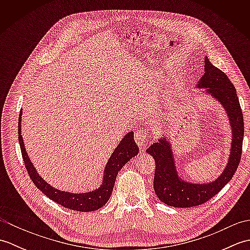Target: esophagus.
<instances>
[{
  "mask_svg": "<svg viewBox=\"0 0 250 250\" xmlns=\"http://www.w3.org/2000/svg\"><path fill=\"white\" fill-rule=\"evenodd\" d=\"M134 139H135L136 144L139 145L140 147H142V146H144L145 142L149 141L151 139V134L146 129L141 128V129L135 131Z\"/></svg>",
  "mask_w": 250,
  "mask_h": 250,
  "instance_id": "esophagus-1",
  "label": "esophagus"
}]
</instances>
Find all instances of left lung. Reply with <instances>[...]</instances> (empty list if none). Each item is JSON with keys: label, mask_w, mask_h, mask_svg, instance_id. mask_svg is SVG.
<instances>
[{"label": "left lung", "mask_w": 250, "mask_h": 250, "mask_svg": "<svg viewBox=\"0 0 250 250\" xmlns=\"http://www.w3.org/2000/svg\"><path fill=\"white\" fill-rule=\"evenodd\" d=\"M204 75L196 84L198 88H207V93L224 106L232 128V143L229 161L224 172L209 184H191L178 177L169 143L164 139L150 145L146 151L156 162L153 189L164 204L174 207H192L205 203L215 196L230 182L236 172L242 157L244 119L235 87L226 74L214 66L205 57Z\"/></svg>", "instance_id": "left-lung-1"}]
</instances>
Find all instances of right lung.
Returning <instances> with one entry per match:
<instances>
[{"instance_id": "right-lung-1", "label": "right lung", "mask_w": 250, "mask_h": 250, "mask_svg": "<svg viewBox=\"0 0 250 250\" xmlns=\"http://www.w3.org/2000/svg\"><path fill=\"white\" fill-rule=\"evenodd\" d=\"M21 115H22V109L20 110L18 120V139L21 153H22V159L26 171L29 173V176L37 189H40L50 200L55 201L56 203L68 209L76 211H92L104 206L107 203L110 194L113 192L115 180L117 175H118V172L126 162H129L130 159L135 157L139 153V147H137L136 143L134 142L133 132H129L121 140L119 145L117 146L113 155L110 156L109 160L107 161V164H106L104 169L103 183L100 188L86 193L65 192V191L56 189L51 187L49 184H47L40 176L39 173L36 172L34 166L30 161L28 153H26L24 148L23 139L21 136Z\"/></svg>"}]
</instances>
